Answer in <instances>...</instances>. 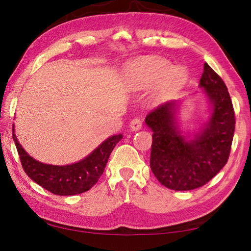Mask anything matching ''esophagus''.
I'll return each instance as SVG.
<instances>
[{
	"label": "esophagus",
	"instance_id": "esophagus-1",
	"mask_svg": "<svg viewBox=\"0 0 251 251\" xmlns=\"http://www.w3.org/2000/svg\"><path fill=\"white\" fill-rule=\"evenodd\" d=\"M142 126H143V121H142V119H140V118L132 119L131 122H130V128H131V130H133V131L140 130V129H142Z\"/></svg>",
	"mask_w": 251,
	"mask_h": 251
}]
</instances>
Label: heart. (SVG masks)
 <instances>
[{"instance_id": "b5f03b06", "label": "heart", "mask_w": 251, "mask_h": 251, "mask_svg": "<svg viewBox=\"0 0 251 251\" xmlns=\"http://www.w3.org/2000/svg\"><path fill=\"white\" fill-rule=\"evenodd\" d=\"M132 84L138 89L159 84L157 96L167 98L183 87L187 80V72L183 67H173L162 58H140L132 63L129 70Z\"/></svg>"}]
</instances>
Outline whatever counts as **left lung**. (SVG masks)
Segmentation results:
<instances>
[{"mask_svg":"<svg viewBox=\"0 0 251 251\" xmlns=\"http://www.w3.org/2000/svg\"><path fill=\"white\" fill-rule=\"evenodd\" d=\"M200 87L210 98L212 114L193 140H187L175 126V101L159 105L145 119L153 131L151 169L170 190L190 191L203 186L227 163L231 153L234 108L224 81L207 63Z\"/></svg>","mask_w":251,"mask_h":251,"instance_id":"8db88e82","label":"left lung"}]
</instances>
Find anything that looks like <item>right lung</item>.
<instances>
[{
    "label": "right lung",
    "instance_id": "add662e5",
    "mask_svg": "<svg viewBox=\"0 0 251 251\" xmlns=\"http://www.w3.org/2000/svg\"><path fill=\"white\" fill-rule=\"evenodd\" d=\"M12 138L18 151L23 169L30 179L56 195H76L87 192L97 183L104 173L108 157L122 135H115L106 139L94 152L70 166H52L34 160L20 146L13 132Z\"/></svg>",
    "mask_w": 251,
    "mask_h": 251
}]
</instances>
